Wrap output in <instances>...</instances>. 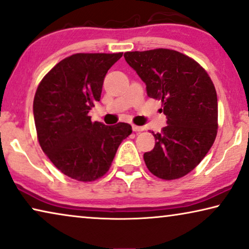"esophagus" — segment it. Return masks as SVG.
Segmentation results:
<instances>
[{"mask_svg": "<svg viewBox=\"0 0 249 249\" xmlns=\"http://www.w3.org/2000/svg\"><path fill=\"white\" fill-rule=\"evenodd\" d=\"M132 129L134 132H142V131H144V128H143L142 126H138V125H132Z\"/></svg>", "mask_w": 249, "mask_h": 249, "instance_id": "obj_1", "label": "esophagus"}]
</instances>
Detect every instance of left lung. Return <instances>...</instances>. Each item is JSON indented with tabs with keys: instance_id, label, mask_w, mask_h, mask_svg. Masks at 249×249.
<instances>
[{
	"instance_id": "obj_1",
	"label": "left lung",
	"mask_w": 249,
	"mask_h": 249,
	"mask_svg": "<svg viewBox=\"0 0 249 249\" xmlns=\"http://www.w3.org/2000/svg\"><path fill=\"white\" fill-rule=\"evenodd\" d=\"M127 64L146 86V93L160 99L167 126L151 132L156 145L143 158L161 179L187 175L211 149L218 129V98L212 80L193 58L173 50L126 52Z\"/></svg>"
}]
</instances>
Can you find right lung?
I'll use <instances>...</instances> for the list:
<instances>
[{
	"instance_id": "1",
	"label": "right lung",
	"mask_w": 249,
	"mask_h": 249,
	"mask_svg": "<svg viewBox=\"0 0 249 249\" xmlns=\"http://www.w3.org/2000/svg\"><path fill=\"white\" fill-rule=\"evenodd\" d=\"M123 53L74 54L41 80L34 99L39 144L59 171L79 181L107 173L132 126L92 122L89 111L100 100L104 79Z\"/></svg>"
}]
</instances>
